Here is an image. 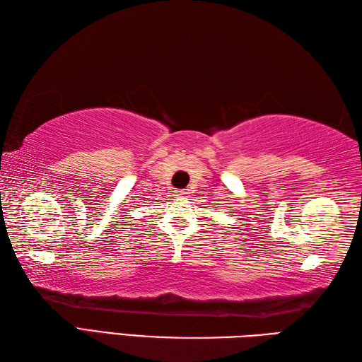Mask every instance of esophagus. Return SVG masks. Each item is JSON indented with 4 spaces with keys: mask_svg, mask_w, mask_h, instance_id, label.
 I'll list each match as a JSON object with an SVG mask.
<instances>
[{
    "mask_svg": "<svg viewBox=\"0 0 362 362\" xmlns=\"http://www.w3.org/2000/svg\"><path fill=\"white\" fill-rule=\"evenodd\" d=\"M187 194H189L188 189H179V191H177V196H180V197H187Z\"/></svg>",
    "mask_w": 362,
    "mask_h": 362,
    "instance_id": "1",
    "label": "esophagus"
}]
</instances>
